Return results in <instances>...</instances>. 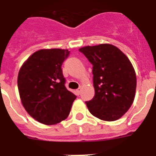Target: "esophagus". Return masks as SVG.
Returning <instances> with one entry per match:
<instances>
[{
  "mask_svg": "<svg viewBox=\"0 0 156 156\" xmlns=\"http://www.w3.org/2000/svg\"><path fill=\"white\" fill-rule=\"evenodd\" d=\"M81 90H82V87H80L78 88V89H77L76 91V94H78V95H80V94Z\"/></svg>",
  "mask_w": 156,
  "mask_h": 156,
  "instance_id": "esophagus-1",
  "label": "esophagus"
}]
</instances>
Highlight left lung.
I'll use <instances>...</instances> for the list:
<instances>
[{
    "label": "left lung",
    "instance_id": "8db88e82",
    "mask_svg": "<svg viewBox=\"0 0 156 156\" xmlns=\"http://www.w3.org/2000/svg\"><path fill=\"white\" fill-rule=\"evenodd\" d=\"M93 65L95 95L86 104L96 118L106 121L119 119L133 104L136 74L128 57L111 44L79 49Z\"/></svg>",
    "mask_w": 156,
    "mask_h": 156
}]
</instances>
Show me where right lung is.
<instances>
[{
	"label": "right lung",
	"instance_id": "right-lung-1",
	"mask_svg": "<svg viewBox=\"0 0 156 156\" xmlns=\"http://www.w3.org/2000/svg\"><path fill=\"white\" fill-rule=\"evenodd\" d=\"M68 49L50 48L34 52L20 69L18 87L23 107L44 125H55L68 117L76 96L66 88L62 65Z\"/></svg>",
	"mask_w": 156,
	"mask_h": 156
}]
</instances>
